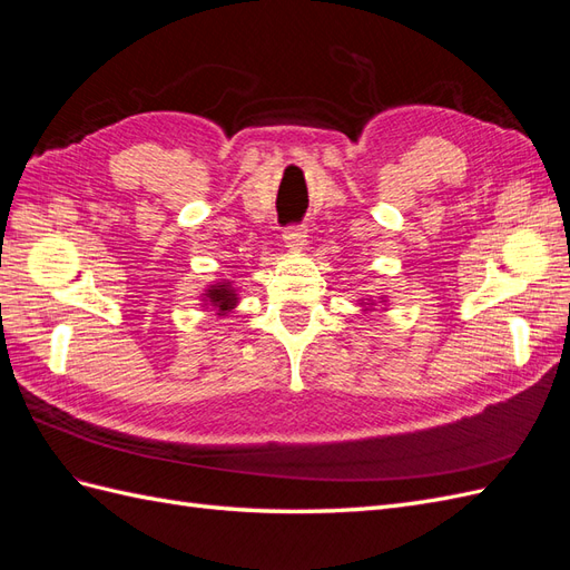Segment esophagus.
Segmentation results:
<instances>
[{"label": "esophagus", "mask_w": 570, "mask_h": 570, "mask_svg": "<svg viewBox=\"0 0 570 570\" xmlns=\"http://www.w3.org/2000/svg\"><path fill=\"white\" fill-rule=\"evenodd\" d=\"M283 239H285V245H287L292 252L304 249V243H306V226H287L285 233H283Z\"/></svg>", "instance_id": "esophagus-1"}]
</instances>
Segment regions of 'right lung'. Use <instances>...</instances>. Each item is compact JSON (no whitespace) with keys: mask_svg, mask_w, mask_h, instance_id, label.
I'll return each mask as SVG.
<instances>
[{"mask_svg":"<svg viewBox=\"0 0 570 570\" xmlns=\"http://www.w3.org/2000/svg\"><path fill=\"white\" fill-rule=\"evenodd\" d=\"M204 302H209L218 312V316H226L230 308H235V304H237V292L230 283H216V285L206 289Z\"/></svg>","mask_w":570,"mask_h":570,"instance_id":"add662e5","label":"right lung"}]
</instances>
